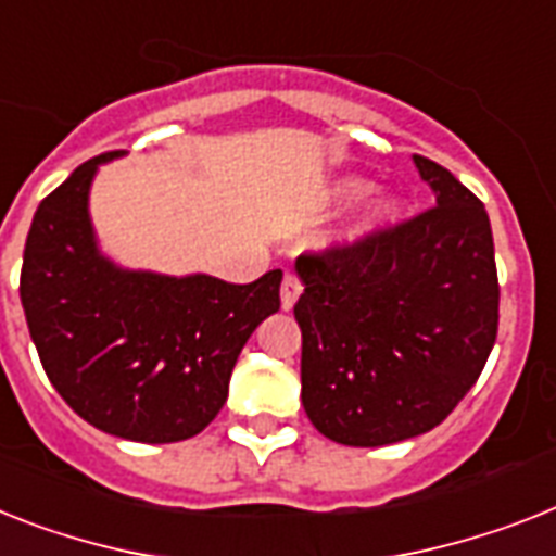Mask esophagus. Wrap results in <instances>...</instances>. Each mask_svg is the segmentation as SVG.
<instances>
[{"mask_svg": "<svg viewBox=\"0 0 556 556\" xmlns=\"http://www.w3.org/2000/svg\"><path fill=\"white\" fill-rule=\"evenodd\" d=\"M301 281H298L295 275H287V278H283V283H281V309L283 312H289L292 309V306L298 304V298H301Z\"/></svg>", "mask_w": 556, "mask_h": 556, "instance_id": "34e87169", "label": "esophagus"}]
</instances>
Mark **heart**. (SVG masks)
Segmentation results:
<instances>
[{"label":"heart","instance_id":"b5f03b06","mask_svg":"<svg viewBox=\"0 0 556 556\" xmlns=\"http://www.w3.org/2000/svg\"><path fill=\"white\" fill-rule=\"evenodd\" d=\"M375 190L366 176H341L334 178L327 190V201L334 206L355 204V201L366 199L369 192ZM406 218V199L397 195V192H378L366 201V206L350 222V227L343 229L341 236L334 238V247H364L375 238L392 232L397 224Z\"/></svg>","mask_w":556,"mask_h":556}]
</instances>
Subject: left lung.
Returning a JSON list of instances; mask_svg holds the SVG:
<instances>
[{
    "label": "left lung",
    "mask_w": 556,
    "mask_h": 556,
    "mask_svg": "<svg viewBox=\"0 0 556 556\" xmlns=\"http://www.w3.org/2000/svg\"><path fill=\"white\" fill-rule=\"evenodd\" d=\"M434 204L364 247L301 255V401L324 438L389 446L432 432L480 378L497 338L485 206L412 155Z\"/></svg>",
    "instance_id": "8db88e82"
}]
</instances>
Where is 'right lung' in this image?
<instances>
[{
	"label": "right lung",
	"mask_w": 556,
	"mask_h": 556,
	"mask_svg": "<svg viewBox=\"0 0 556 556\" xmlns=\"http://www.w3.org/2000/svg\"><path fill=\"white\" fill-rule=\"evenodd\" d=\"M96 155L41 201L20 295L50 383L81 420L136 443L199 434L227 403L229 375L281 306V269L252 283L130 269L104 255L90 218Z\"/></svg>",
	"instance_id": "add662e5"
}]
</instances>
